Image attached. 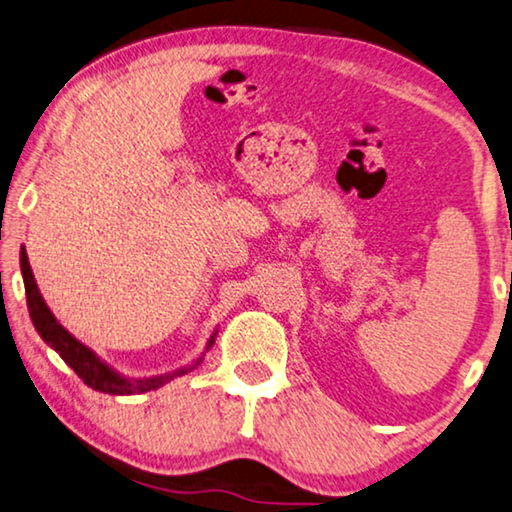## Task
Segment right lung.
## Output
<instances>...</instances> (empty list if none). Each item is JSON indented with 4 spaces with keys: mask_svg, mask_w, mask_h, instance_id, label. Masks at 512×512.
Listing matches in <instances>:
<instances>
[{
    "mask_svg": "<svg viewBox=\"0 0 512 512\" xmlns=\"http://www.w3.org/2000/svg\"><path fill=\"white\" fill-rule=\"evenodd\" d=\"M20 270H22V281H25V293H27V309L31 322H34L36 332L41 334L43 341L50 345L54 352H59V357L66 361V364L73 368V371L82 377L86 387L96 389L100 393H112V396H132V393H146L153 391L162 384H167L169 380H174L178 375L190 373L192 368H196L203 361V355L192 361L190 366L178 368L174 373L167 375H155V377H144V380H132V377H125L119 371H114L107 361H102L96 352L91 348H86L82 341L68 332V329L61 325V322L54 318V313L50 311V306L45 304L41 290L36 286L34 272H31L29 258L25 247L20 249ZM217 329L212 332L206 343V352L212 348L215 343Z\"/></svg>",
    "mask_w": 512,
    "mask_h": 512,
    "instance_id": "add662e5",
    "label": "right lung"
}]
</instances>
